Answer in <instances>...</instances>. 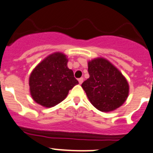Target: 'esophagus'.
<instances>
[{"instance_id": "obj_1", "label": "esophagus", "mask_w": 153, "mask_h": 153, "mask_svg": "<svg viewBox=\"0 0 153 153\" xmlns=\"http://www.w3.org/2000/svg\"><path fill=\"white\" fill-rule=\"evenodd\" d=\"M83 80H84V78H78V82H79V84H82V82H83Z\"/></svg>"}]
</instances>
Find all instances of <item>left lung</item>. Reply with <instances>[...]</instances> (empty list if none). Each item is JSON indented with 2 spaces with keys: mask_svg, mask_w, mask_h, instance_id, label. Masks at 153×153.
Listing matches in <instances>:
<instances>
[{
  "mask_svg": "<svg viewBox=\"0 0 153 153\" xmlns=\"http://www.w3.org/2000/svg\"><path fill=\"white\" fill-rule=\"evenodd\" d=\"M89 78L82 84L92 105L108 112L119 108L128 98L129 86L126 78L105 58L88 62Z\"/></svg>",
  "mask_w": 153,
  "mask_h": 153,
  "instance_id": "obj_1",
  "label": "left lung"
}]
</instances>
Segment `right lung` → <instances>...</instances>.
I'll use <instances>...</instances> for the list:
<instances>
[{
	"label": "right lung",
	"instance_id": "add662e5",
	"mask_svg": "<svg viewBox=\"0 0 153 153\" xmlns=\"http://www.w3.org/2000/svg\"><path fill=\"white\" fill-rule=\"evenodd\" d=\"M65 54L54 52L40 62L29 78L30 95L38 104L51 108L67 97L69 90L78 84L68 68Z\"/></svg>",
	"mask_w": 153,
	"mask_h": 153
}]
</instances>
